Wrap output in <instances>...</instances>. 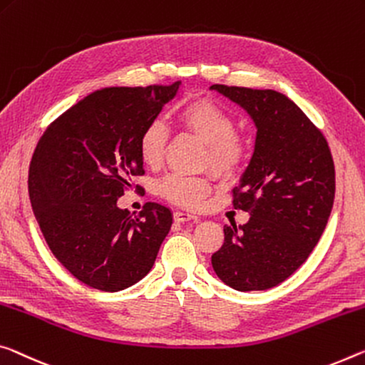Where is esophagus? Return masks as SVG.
<instances>
[{"mask_svg":"<svg viewBox=\"0 0 365 365\" xmlns=\"http://www.w3.org/2000/svg\"><path fill=\"white\" fill-rule=\"evenodd\" d=\"M173 217H175L177 222H188V221H198V216H195V214L188 212V211H175L173 214Z\"/></svg>","mask_w":365,"mask_h":365,"instance_id":"34e87169","label":"esophagus"}]
</instances>
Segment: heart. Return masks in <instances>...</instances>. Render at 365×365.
Wrapping results in <instances>:
<instances>
[{
    "mask_svg": "<svg viewBox=\"0 0 365 365\" xmlns=\"http://www.w3.org/2000/svg\"><path fill=\"white\" fill-rule=\"evenodd\" d=\"M177 123L192 133L207 148L206 162L221 175H229L247 158V143L235 133V121L227 110L210 99H195L177 112ZM169 131L164 121L153 120L144 126L138 141L144 165L155 169L165 155ZM158 192L178 206L198 207L211 193V182L205 177L169 173L158 185Z\"/></svg>",
    "mask_w": 365,
    "mask_h": 365,
    "instance_id": "1",
    "label": "heart"
}]
</instances>
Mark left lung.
Listing matches in <instances>:
<instances>
[{
    "label": "left lung",
    "instance_id": "left-lung-1",
    "mask_svg": "<svg viewBox=\"0 0 365 365\" xmlns=\"http://www.w3.org/2000/svg\"><path fill=\"white\" fill-rule=\"evenodd\" d=\"M210 89L240 106L257 126L252 159L234 190V207L250 219L224 225L211 264L235 291H264L286 281L320 240L334 201L333 158L322 131L281 92Z\"/></svg>",
    "mask_w": 365,
    "mask_h": 365
}]
</instances>
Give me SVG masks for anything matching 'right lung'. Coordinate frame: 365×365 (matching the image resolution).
Here are the masks:
<instances>
[{"mask_svg": "<svg viewBox=\"0 0 365 365\" xmlns=\"http://www.w3.org/2000/svg\"><path fill=\"white\" fill-rule=\"evenodd\" d=\"M180 81L91 92L51 123L29 167V198L51 253L76 279L103 292L136 284L169 234L172 212L146 203L140 216L117 201L143 175L138 141L175 97Z\"/></svg>", "mask_w": 365, "mask_h": 365, "instance_id": "obj_1", "label": "right lung"}]
</instances>
